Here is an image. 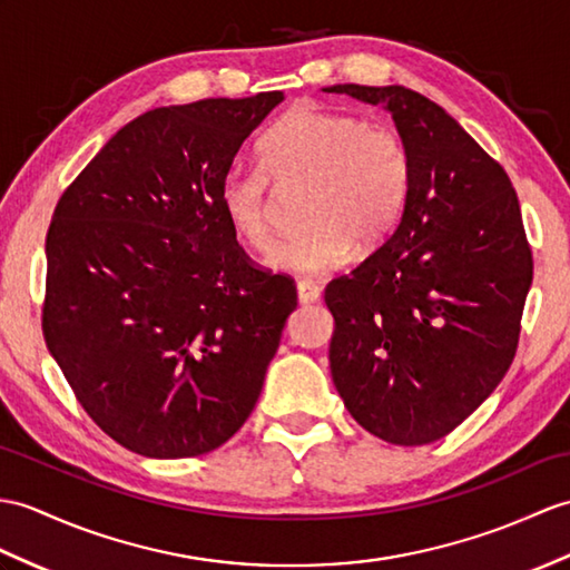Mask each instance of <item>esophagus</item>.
Here are the masks:
<instances>
[{
  "label": "esophagus",
  "mask_w": 570,
  "mask_h": 570,
  "mask_svg": "<svg viewBox=\"0 0 570 570\" xmlns=\"http://www.w3.org/2000/svg\"><path fill=\"white\" fill-rule=\"evenodd\" d=\"M296 296H298V303H303V306H308V303L321 301V288H317L313 282H298Z\"/></svg>",
  "instance_id": "obj_1"
}]
</instances>
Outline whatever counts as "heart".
Returning <instances> with one entry per match:
<instances>
[{
	"instance_id": "heart-1",
	"label": "heart",
	"mask_w": 570,
	"mask_h": 570,
	"mask_svg": "<svg viewBox=\"0 0 570 570\" xmlns=\"http://www.w3.org/2000/svg\"><path fill=\"white\" fill-rule=\"evenodd\" d=\"M259 169H230L218 206L249 247L269 245L267 179L306 184L303 228L276 243L264 264L279 274H323L395 230L410 194V155L399 130L364 118L298 104L257 145Z\"/></svg>"
}]
</instances>
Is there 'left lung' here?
Returning a JSON list of instances; mask_svg holds the SVG:
<instances>
[{"label": "left lung", "mask_w": 570, "mask_h": 570, "mask_svg": "<svg viewBox=\"0 0 570 570\" xmlns=\"http://www.w3.org/2000/svg\"><path fill=\"white\" fill-rule=\"evenodd\" d=\"M389 111L410 194L391 237L325 288L330 372L350 415L417 446L459 428L505 376L532 286L512 181L440 104L401 85H333Z\"/></svg>", "instance_id": "obj_1"}]
</instances>
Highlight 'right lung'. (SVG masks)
<instances>
[{
  "instance_id": "1",
  "label": "right lung",
  "mask_w": 570,
  "mask_h": 570,
  "mask_svg": "<svg viewBox=\"0 0 570 570\" xmlns=\"http://www.w3.org/2000/svg\"><path fill=\"white\" fill-rule=\"evenodd\" d=\"M282 101L262 91L142 114L52 214L48 350L89 417L140 456L228 442L296 311L294 282L255 269L218 206L240 145Z\"/></svg>"
}]
</instances>
